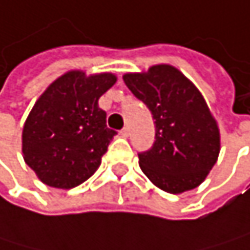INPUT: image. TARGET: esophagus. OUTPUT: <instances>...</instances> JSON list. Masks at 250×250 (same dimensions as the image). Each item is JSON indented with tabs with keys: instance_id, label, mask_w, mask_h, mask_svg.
Wrapping results in <instances>:
<instances>
[{
	"instance_id": "obj_1",
	"label": "esophagus",
	"mask_w": 250,
	"mask_h": 250,
	"mask_svg": "<svg viewBox=\"0 0 250 250\" xmlns=\"http://www.w3.org/2000/svg\"><path fill=\"white\" fill-rule=\"evenodd\" d=\"M120 133H121V136H123V138H129V135H130V129H129V127H124Z\"/></svg>"
}]
</instances>
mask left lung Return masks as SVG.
<instances>
[{
  "label": "left lung",
  "mask_w": 250,
  "mask_h": 250,
  "mask_svg": "<svg viewBox=\"0 0 250 250\" xmlns=\"http://www.w3.org/2000/svg\"><path fill=\"white\" fill-rule=\"evenodd\" d=\"M123 80L155 120L152 146L138 154L142 172L170 194L199 187L215 166L221 148L216 120L199 88L170 65L124 74Z\"/></svg>",
  "instance_id": "8db88e82"
}]
</instances>
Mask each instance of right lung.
I'll list each match as a JSON object with an SVG mask.
<instances>
[{
	"instance_id": "obj_1",
	"label": "right lung",
	"mask_w": 250,
	"mask_h": 250,
	"mask_svg": "<svg viewBox=\"0 0 250 250\" xmlns=\"http://www.w3.org/2000/svg\"><path fill=\"white\" fill-rule=\"evenodd\" d=\"M115 81L111 72L69 71L38 98L23 126L22 152L41 182L69 189L98 170L117 135L98 101Z\"/></svg>"
}]
</instances>
